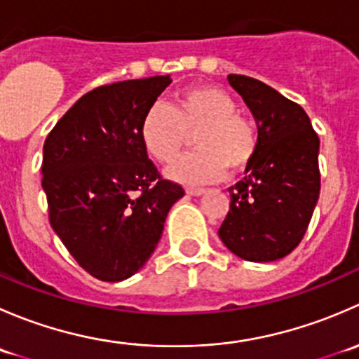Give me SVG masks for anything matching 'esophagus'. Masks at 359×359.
<instances>
[{
    "instance_id": "1",
    "label": "esophagus",
    "mask_w": 359,
    "mask_h": 359,
    "mask_svg": "<svg viewBox=\"0 0 359 359\" xmlns=\"http://www.w3.org/2000/svg\"><path fill=\"white\" fill-rule=\"evenodd\" d=\"M186 193L191 194V196H201V194H205V189H201V187H187Z\"/></svg>"
}]
</instances>
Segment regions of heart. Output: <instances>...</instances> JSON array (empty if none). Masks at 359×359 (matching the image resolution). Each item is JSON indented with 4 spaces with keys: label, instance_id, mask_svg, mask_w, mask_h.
<instances>
[{
    "label": "heart",
    "instance_id": "1",
    "mask_svg": "<svg viewBox=\"0 0 359 359\" xmlns=\"http://www.w3.org/2000/svg\"><path fill=\"white\" fill-rule=\"evenodd\" d=\"M196 153L168 170L172 179L187 184L213 182L231 172H243L259 149L255 121L238 112L233 95L217 86H193L175 97L172 106L154 104L140 121V140L154 161L170 165L182 153L187 135Z\"/></svg>",
    "mask_w": 359,
    "mask_h": 359
}]
</instances>
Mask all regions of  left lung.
I'll return each mask as SVG.
<instances>
[{"instance_id":"8db88e82","label":"left lung","mask_w":359,"mask_h":359,"mask_svg":"<svg viewBox=\"0 0 359 359\" xmlns=\"http://www.w3.org/2000/svg\"><path fill=\"white\" fill-rule=\"evenodd\" d=\"M259 130L247 175L229 187L231 205L219 236L234 255L273 262L299 247L320 198V139L309 116L259 79L229 74Z\"/></svg>"}]
</instances>
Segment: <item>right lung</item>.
<instances>
[{
  "label": "right lung",
  "instance_id": "obj_1",
  "mask_svg": "<svg viewBox=\"0 0 359 359\" xmlns=\"http://www.w3.org/2000/svg\"><path fill=\"white\" fill-rule=\"evenodd\" d=\"M170 76L85 93L48 133L41 186L50 224L76 262L100 281H123L149 260L184 189L159 175L140 121Z\"/></svg>",
  "mask_w": 359,
  "mask_h": 359
}]
</instances>
